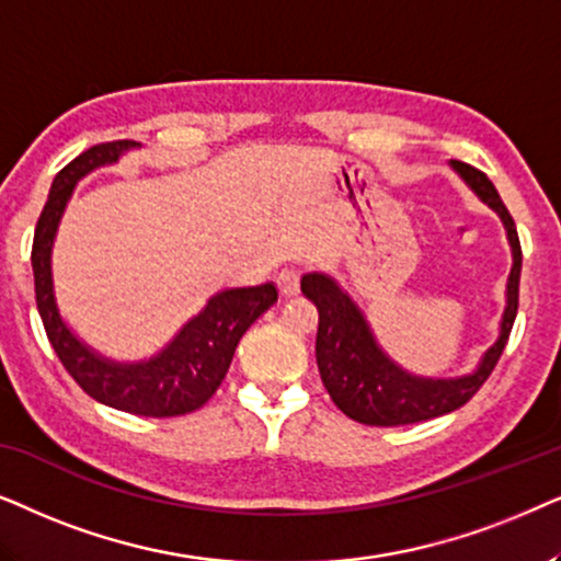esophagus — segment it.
I'll use <instances>...</instances> for the list:
<instances>
[{
  "instance_id": "obj_1",
  "label": "esophagus",
  "mask_w": 561,
  "mask_h": 561,
  "mask_svg": "<svg viewBox=\"0 0 561 561\" xmlns=\"http://www.w3.org/2000/svg\"><path fill=\"white\" fill-rule=\"evenodd\" d=\"M276 287H279L282 297H295L300 293V272L297 268H282L276 276Z\"/></svg>"
}]
</instances>
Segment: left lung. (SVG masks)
I'll list each match as a JSON object with an SVG mask.
<instances>
[{
    "label": "left lung",
    "mask_w": 561,
    "mask_h": 561,
    "mask_svg": "<svg viewBox=\"0 0 561 561\" xmlns=\"http://www.w3.org/2000/svg\"><path fill=\"white\" fill-rule=\"evenodd\" d=\"M451 169L472 186V192L500 215L513 249V268L507 276V305L500 320V335L484 351L480 367L472 375L457 379H425L400 369L382 348L377 346L369 323L364 320L356 302L335 285L328 274H305L302 295L318 308V339L316 358L320 379L328 394L351 421L364 425H408L451 413L469 402L477 390L488 382L497 358L503 356L507 335L513 331L518 312V282H520V241L507 207L500 199L495 184L480 169L465 161H451Z\"/></svg>",
    "instance_id": "left-lung-1"
}]
</instances>
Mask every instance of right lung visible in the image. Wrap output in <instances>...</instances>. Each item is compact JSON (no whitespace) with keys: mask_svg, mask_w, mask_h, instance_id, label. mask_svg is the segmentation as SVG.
Masks as SVG:
<instances>
[{"mask_svg":"<svg viewBox=\"0 0 561 561\" xmlns=\"http://www.w3.org/2000/svg\"><path fill=\"white\" fill-rule=\"evenodd\" d=\"M138 146L136 140L96 144L58 171L48 192V203L37 218L30 261H33L35 302L43 328L66 371L77 379L81 390L102 405L123 413L171 417L192 413L213 398L228 375L241 335L276 302V287L266 282L259 287L222 289L207 300L205 310L194 316L161 354L138 364L110 362L69 331V325L58 316L54 279H50V249L64 207L81 176L104 163H115L125 151Z\"/></svg>","mask_w":561,"mask_h":561,"instance_id":"1","label":"right lung"}]
</instances>
